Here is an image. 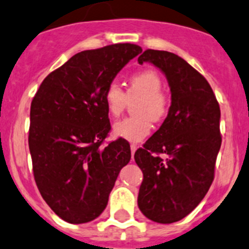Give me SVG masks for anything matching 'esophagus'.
<instances>
[{"label":"esophagus","mask_w":249,"mask_h":249,"mask_svg":"<svg viewBox=\"0 0 249 249\" xmlns=\"http://www.w3.org/2000/svg\"><path fill=\"white\" fill-rule=\"evenodd\" d=\"M135 151H137V146H135V145L130 146V152H132V158H134Z\"/></svg>","instance_id":"esophagus-1"}]
</instances>
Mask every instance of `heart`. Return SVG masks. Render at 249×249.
<instances>
[{
    "label": "heart",
    "mask_w": 249,
    "mask_h": 249,
    "mask_svg": "<svg viewBox=\"0 0 249 249\" xmlns=\"http://www.w3.org/2000/svg\"><path fill=\"white\" fill-rule=\"evenodd\" d=\"M160 89L162 78L153 69H142L130 75L125 93L116 81L107 84L104 104L110 116H120L128 101L136 99L132 104L134 115L117 121L112 125V134L129 142H139L148 137L152 129L151 121H160L169 109L168 96Z\"/></svg>",
    "instance_id": "heart-1"
}]
</instances>
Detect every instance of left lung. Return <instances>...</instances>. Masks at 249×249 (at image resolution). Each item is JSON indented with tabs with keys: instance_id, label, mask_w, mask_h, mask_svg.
Masks as SVG:
<instances>
[{
	"instance_id": "left-lung-1",
	"label": "left lung",
	"mask_w": 249,
	"mask_h": 249,
	"mask_svg": "<svg viewBox=\"0 0 249 249\" xmlns=\"http://www.w3.org/2000/svg\"><path fill=\"white\" fill-rule=\"evenodd\" d=\"M138 62L160 68L171 92L168 116L134 155L143 174L138 206L148 219L169 224L191 213L212 184L222 143L220 109L206 79L180 56L147 49Z\"/></svg>"
}]
</instances>
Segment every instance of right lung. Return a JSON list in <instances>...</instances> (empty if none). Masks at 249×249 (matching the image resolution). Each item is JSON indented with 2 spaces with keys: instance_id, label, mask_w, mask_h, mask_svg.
Wrapping results in <instances>:
<instances>
[{
  "instance_id": "right-lung-1",
  "label": "right lung",
  "mask_w": 249,
  "mask_h": 249,
  "mask_svg": "<svg viewBox=\"0 0 249 249\" xmlns=\"http://www.w3.org/2000/svg\"><path fill=\"white\" fill-rule=\"evenodd\" d=\"M139 45L112 44L75 53L43 80L31 103L29 147L43 199L71 224L91 222L107 207L130 146L111 129L104 91L139 55Z\"/></svg>"
}]
</instances>
